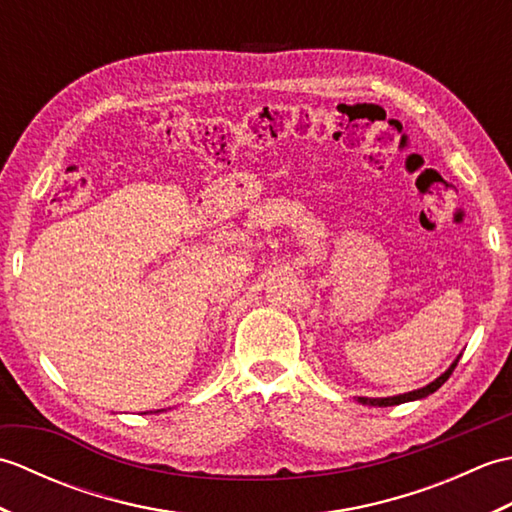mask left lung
Masks as SVG:
<instances>
[{
  "instance_id": "8db88e82",
  "label": "left lung",
  "mask_w": 512,
  "mask_h": 512,
  "mask_svg": "<svg viewBox=\"0 0 512 512\" xmlns=\"http://www.w3.org/2000/svg\"><path fill=\"white\" fill-rule=\"evenodd\" d=\"M455 365H458V361H455L447 372H444L438 380H433L431 385H427V387H422V389H418V391H409V394H402V396H394V398H358L363 402V405H378V407H391V405H400V402H409V400H418V398H424V396H429V394H433V391L436 389H440L444 383H447V378L453 374V369H455Z\"/></svg>"
}]
</instances>
